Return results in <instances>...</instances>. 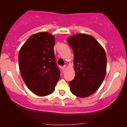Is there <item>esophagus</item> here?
<instances>
[{
    "label": "esophagus",
    "mask_w": 127,
    "mask_h": 127,
    "mask_svg": "<svg viewBox=\"0 0 127 127\" xmlns=\"http://www.w3.org/2000/svg\"><path fill=\"white\" fill-rule=\"evenodd\" d=\"M66 66H62V67H61V69L63 70V71H64L65 70V69H66Z\"/></svg>",
    "instance_id": "34e87169"
}]
</instances>
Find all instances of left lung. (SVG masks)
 Listing matches in <instances>:
<instances>
[{
  "label": "left lung",
  "instance_id": "8db88e82",
  "mask_svg": "<svg viewBox=\"0 0 127 127\" xmlns=\"http://www.w3.org/2000/svg\"><path fill=\"white\" fill-rule=\"evenodd\" d=\"M74 52L75 75L69 82L71 92L85 98L94 93L101 85L106 72L107 57L103 47L93 36L78 34L67 39Z\"/></svg>",
  "mask_w": 127,
  "mask_h": 127
}]
</instances>
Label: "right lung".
Here are the masks:
<instances>
[{"label":"right lung","instance_id":"right-lung-1","mask_svg":"<svg viewBox=\"0 0 127 127\" xmlns=\"http://www.w3.org/2000/svg\"><path fill=\"white\" fill-rule=\"evenodd\" d=\"M55 37L47 32L30 37L19 52L20 72L31 91L40 96L50 95L60 77L56 63Z\"/></svg>","mask_w":127,"mask_h":127}]
</instances>
